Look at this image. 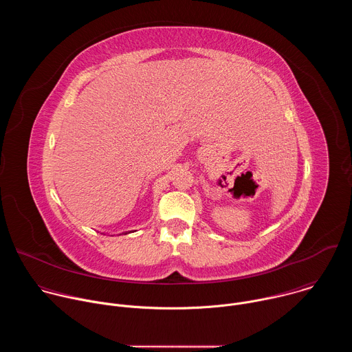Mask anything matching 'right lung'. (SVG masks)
<instances>
[{
  "label": "right lung",
  "instance_id": "obj_1",
  "mask_svg": "<svg viewBox=\"0 0 352 352\" xmlns=\"http://www.w3.org/2000/svg\"><path fill=\"white\" fill-rule=\"evenodd\" d=\"M131 232V231H129ZM129 232H122V234H129Z\"/></svg>",
  "mask_w": 352,
  "mask_h": 352
}]
</instances>
